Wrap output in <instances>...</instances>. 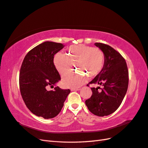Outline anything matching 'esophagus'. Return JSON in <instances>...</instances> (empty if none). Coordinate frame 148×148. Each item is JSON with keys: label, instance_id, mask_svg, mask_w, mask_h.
Instances as JSON below:
<instances>
[{"label": "esophagus", "instance_id": "34e87169", "mask_svg": "<svg viewBox=\"0 0 148 148\" xmlns=\"http://www.w3.org/2000/svg\"><path fill=\"white\" fill-rule=\"evenodd\" d=\"M80 88H71V91H78V90H80Z\"/></svg>", "mask_w": 148, "mask_h": 148}]
</instances>
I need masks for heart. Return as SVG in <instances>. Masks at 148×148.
Wrapping results in <instances>:
<instances>
[{"label": "heart", "mask_w": 148, "mask_h": 148, "mask_svg": "<svg viewBox=\"0 0 148 148\" xmlns=\"http://www.w3.org/2000/svg\"><path fill=\"white\" fill-rule=\"evenodd\" d=\"M53 62L58 73L64 75L70 72L75 64L79 73L69 74L63 77L65 86L78 88L89 77L97 76L100 73L105 64V54L99 48L92 47L84 44L71 45L67 53L59 51L56 54Z\"/></svg>", "instance_id": "heart-1"}]
</instances>
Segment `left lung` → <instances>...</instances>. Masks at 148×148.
Listing matches in <instances>:
<instances>
[{
    "instance_id": "obj_1",
    "label": "left lung",
    "mask_w": 148,
    "mask_h": 148,
    "mask_svg": "<svg viewBox=\"0 0 148 148\" xmlns=\"http://www.w3.org/2000/svg\"><path fill=\"white\" fill-rule=\"evenodd\" d=\"M95 45L103 51L105 64L89 84H98L103 88H91L92 95L85 103L94 115L103 116L116 111L122 103L128 88L129 71L125 60L117 51L104 43Z\"/></svg>"
}]
</instances>
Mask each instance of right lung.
Listing matches in <instances>:
<instances>
[{
    "label": "right lung",
    "instance_id": "add662e5",
    "mask_svg": "<svg viewBox=\"0 0 148 148\" xmlns=\"http://www.w3.org/2000/svg\"><path fill=\"white\" fill-rule=\"evenodd\" d=\"M64 47L59 43L43 42L28 51L21 66L19 81L23 101L33 114L45 119L60 113L71 92L58 86L47 90L60 80L53 58Z\"/></svg>",
    "mask_w": 148,
    "mask_h": 148
}]
</instances>
